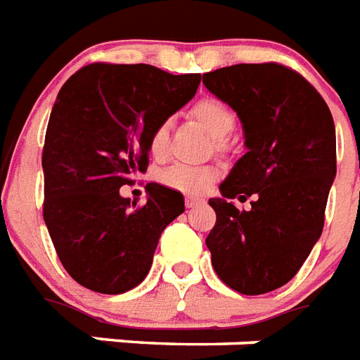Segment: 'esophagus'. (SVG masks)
Here are the masks:
<instances>
[{"mask_svg":"<svg viewBox=\"0 0 360 360\" xmlns=\"http://www.w3.org/2000/svg\"><path fill=\"white\" fill-rule=\"evenodd\" d=\"M204 204V200L196 198V196H186L185 198V205L186 207H196V205Z\"/></svg>","mask_w":360,"mask_h":360,"instance_id":"esophagus-1","label":"esophagus"}]
</instances>
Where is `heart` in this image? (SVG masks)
<instances>
[{
    "mask_svg": "<svg viewBox=\"0 0 360 360\" xmlns=\"http://www.w3.org/2000/svg\"><path fill=\"white\" fill-rule=\"evenodd\" d=\"M198 126H202L211 139H215V149L223 150L224 139L232 134L236 126V115L226 103L217 98H202L188 111ZM169 131L168 124L162 122L150 131L149 153L155 158H162L168 150ZM217 168L213 166H188V164H174L162 169L158 181L172 191L185 192V194H202L213 185L217 179Z\"/></svg>",
    "mask_w": 360,
    "mask_h": 360,
    "instance_id": "heart-1",
    "label": "heart"
}]
</instances>
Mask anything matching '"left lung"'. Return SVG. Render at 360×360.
Here are the masks:
<instances>
[{"label":"left lung","mask_w":360,"mask_h":360,"mask_svg":"<svg viewBox=\"0 0 360 360\" xmlns=\"http://www.w3.org/2000/svg\"><path fill=\"white\" fill-rule=\"evenodd\" d=\"M205 89L234 109L247 153L211 198L217 223L205 240L217 276L241 295L289 283L325 224L336 177V130L330 109L287 65L238 64L204 73ZM255 195L252 210L229 202Z\"/></svg>","instance_id":"left-lung-1"}]
</instances>
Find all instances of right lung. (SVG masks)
<instances>
[{
	"label": "right lung",
	"instance_id": "1",
	"mask_svg": "<svg viewBox=\"0 0 360 360\" xmlns=\"http://www.w3.org/2000/svg\"><path fill=\"white\" fill-rule=\"evenodd\" d=\"M200 73L147 64H90L60 89L43 147V219L65 271L101 295H120L149 274L160 234L185 211L183 194L147 185V204L120 196L149 166L156 126L191 101Z\"/></svg>",
	"mask_w": 360,
	"mask_h": 360
}]
</instances>
